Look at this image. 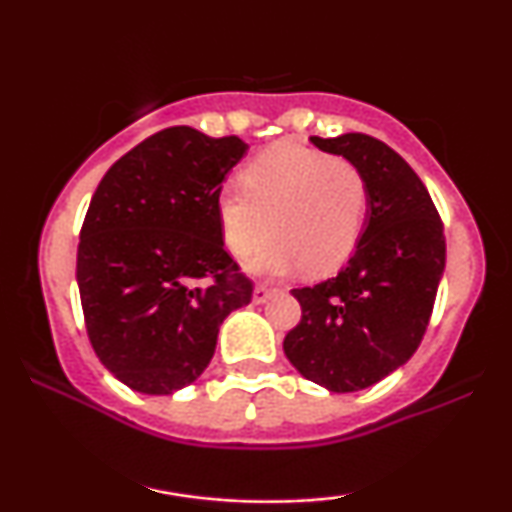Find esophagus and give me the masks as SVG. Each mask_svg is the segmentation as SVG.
<instances>
[{"label":"esophagus","instance_id":"1","mask_svg":"<svg viewBox=\"0 0 512 512\" xmlns=\"http://www.w3.org/2000/svg\"><path fill=\"white\" fill-rule=\"evenodd\" d=\"M274 296V289L272 286H267V284H257L255 286V291H252V303H257V305H262V303H267L269 298Z\"/></svg>","mask_w":512,"mask_h":512}]
</instances>
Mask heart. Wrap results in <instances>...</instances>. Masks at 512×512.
Wrapping results in <instances>:
<instances>
[{
    "mask_svg": "<svg viewBox=\"0 0 512 512\" xmlns=\"http://www.w3.org/2000/svg\"><path fill=\"white\" fill-rule=\"evenodd\" d=\"M243 190L219 195L226 248L245 257L252 272L281 274L301 267L330 274L349 260L368 214V182L354 163L301 144H276L243 170Z\"/></svg>",
    "mask_w": 512,
    "mask_h": 512,
    "instance_id": "obj_1",
    "label": "heart"
}]
</instances>
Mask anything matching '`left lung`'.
Here are the masks:
<instances>
[{"label": "left lung", "mask_w": 512, "mask_h": 512, "mask_svg": "<svg viewBox=\"0 0 512 512\" xmlns=\"http://www.w3.org/2000/svg\"><path fill=\"white\" fill-rule=\"evenodd\" d=\"M310 142L361 170L368 219L342 272L291 291L301 322L286 334L284 354L303 378L356 392L419 349L445 269L443 221L419 175L380 139L349 132Z\"/></svg>", "instance_id": "left-lung-1"}]
</instances>
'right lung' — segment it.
<instances>
[{"label": "right lung", "mask_w": 512, "mask_h": 512, "mask_svg": "<svg viewBox=\"0 0 512 512\" xmlns=\"http://www.w3.org/2000/svg\"><path fill=\"white\" fill-rule=\"evenodd\" d=\"M245 151L238 137L161 129L110 166L88 204L76 252L86 332L132 390L173 395L195 383L221 322L250 303L216 209Z\"/></svg>", "instance_id": "right-lung-1"}]
</instances>
